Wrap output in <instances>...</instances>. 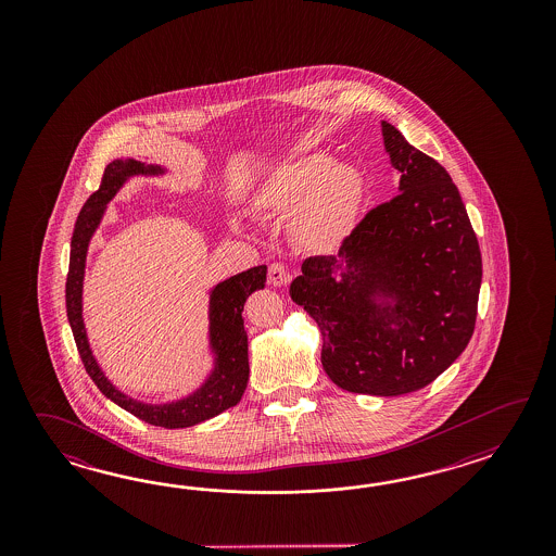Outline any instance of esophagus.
Wrapping results in <instances>:
<instances>
[{
    "mask_svg": "<svg viewBox=\"0 0 556 556\" xmlns=\"http://www.w3.org/2000/svg\"><path fill=\"white\" fill-rule=\"evenodd\" d=\"M268 280L274 286H286V283L290 282V273L286 270V266L283 264H273L270 268H268Z\"/></svg>",
    "mask_w": 556,
    "mask_h": 556,
    "instance_id": "1",
    "label": "esophagus"
}]
</instances>
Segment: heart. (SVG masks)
I'll return each mask as SVG.
<instances>
[{
  "label": "heart",
  "instance_id": "obj_1",
  "mask_svg": "<svg viewBox=\"0 0 556 556\" xmlns=\"http://www.w3.org/2000/svg\"><path fill=\"white\" fill-rule=\"evenodd\" d=\"M366 199V180L350 161L304 154L273 168L250 192V206L273 220H292L302 249L331 252L354 232Z\"/></svg>",
  "mask_w": 556,
  "mask_h": 556
}]
</instances>
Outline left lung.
Wrapping results in <instances>:
<instances>
[{"label": "left lung", "mask_w": 556, "mask_h": 556, "mask_svg": "<svg viewBox=\"0 0 556 556\" xmlns=\"http://www.w3.org/2000/svg\"><path fill=\"white\" fill-rule=\"evenodd\" d=\"M400 194L355 226L338 256H312L290 295L321 331V366L345 391L426 388L463 354L483 262L462 194L435 159L381 121Z\"/></svg>", "instance_id": "obj_1"}]
</instances>
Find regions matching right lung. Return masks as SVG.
<instances>
[{"mask_svg":"<svg viewBox=\"0 0 556 556\" xmlns=\"http://www.w3.org/2000/svg\"><path fill=\"white\" fill-rule=\"evenodd\" d=\"M165 173L163 166L149 165L137 159H117L106 165L101 187L87 199L75 223L70 274L65 283V304L81 362L101 393L111 402L117 403L125 412L151 426L182 429L213 419L228 407H235L247 390L250 374L249 336L244 330L242 309L247 304V298L264 288L266 266H254L247 273L237 274L225 282L216 283L211 290L208 343L214 354V367L199 390L192 391L187 397H180L177 402L168 403L139 402L117 390L97 364L85 330L84 278L87 250L94 230L101 225L106 204L115 199V194L130 177H161Z\"/></svg>","mask_w":556,"mask_h":556,"instance_id":"obj_1","label":"right lung"}]
</instances>
